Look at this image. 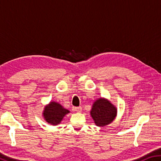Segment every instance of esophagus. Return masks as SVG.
<instances>
[{
  "label": "esophagus",
  "instance_id": "34e87169",
  "mask_svg": "<svg viewBox=\"0 0 161 161\" xmlns=\"http://www.w3.org/2000/svg\"><path fill=\"white\" fill-rule=\"evenodd\" d=\"M74 110L75 111H77V113H81V111H82V108L81 107H75L74 108Z\"/></svg>",
  "mask_w": 161,
  "mask_h": 161
}]
</instances>
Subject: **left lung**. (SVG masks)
Returning <instances> with one entry per match:
<instances>
[{
  "label": "left lung",
  "mask_w": 161,
  "mask_h": 161,
  "mask_svg": "<svg viewBox=\"0 0 161 161\" xmlns=\"http://www.w3.org/2000/svg\"><path fill=\"white\" fill-rule=\"evenodd\" d=\"M90 115L96 126L103 127L110 124L115 119L117 108L108 99L101 97L94 102Z\"/></svg>",
  "instance_id": "8db88e82"
}]
</instances>
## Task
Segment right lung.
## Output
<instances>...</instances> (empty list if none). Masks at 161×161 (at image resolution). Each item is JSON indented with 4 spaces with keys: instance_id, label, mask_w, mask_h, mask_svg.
Returning a JSON list of instances; mask_svg holds the SVG:
<instances>
[{
    "instance_id": "obj_1",
    "label": "right lung",
    "mask_w": 161,
    "mask_h": 161,
    "mask_svg": "<svg viewBox=\"0 0 161 161\" xmlns=\"http://www.w3.org/2000/svg\"><path fill=\"white\" fill-rule=\"evenodd\" d=\"M70 111L64 108L58 102L51 101L46 105L42 111V117L47 123L53 126H57L61 123L65 115Z\"/></svg>"
}]
</instances>
